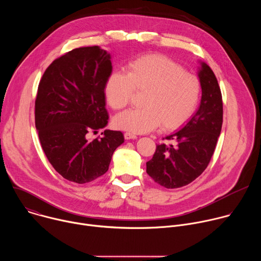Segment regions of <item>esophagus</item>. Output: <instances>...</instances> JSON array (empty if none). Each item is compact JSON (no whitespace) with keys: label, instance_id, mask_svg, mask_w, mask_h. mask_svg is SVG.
<instances>
[{"label":"esophagus","instance_id":"obj_1","mask_svg":"<svg viewBox=\"0 0 261 261\" xmlns=\"http://www.w3.org/2000/svg\"><path fill=\"white\" fill-rule=\"evenodd\" d=\"M124 136H125V139H127V140H130V139H136V138H137L136 134L131 133V132H125Z\"/></svg>","mask_w":261,"mask_h":261}]
</instances>
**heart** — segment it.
Instances as JSON below:
<instances>
[{"mask_svg":"<svg viewBox=\"0 0 261 261\" xmlns=\"http://www.w3.org/2000/svg\"><path fill=\"white\" fill-rule=\"evenodd\" d=\"M134 92H143L142 107L118 115L115 126L131 133H145L160 125L168 131L180 127L194 113L200 83L167 57L146 55L130 62L126 74L111 73L104 86L106 101L116 110L125 108Z\"/></svg>","mask_w":261,"mask_h":261,"instance_id":"1","label":"heart"}]
</instances>
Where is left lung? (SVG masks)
Masks as SVG:
<instances>
[{"label": "left lung", "instance_id": "obj_1", "mask_svg": "<svg viewBox=\"0 0 261 261\" xmlns=\"http://www.w3.org/2000/svg\"><path fill=\"white\" fill-rule=\"evenodd\" d=\"M198 77L201 101L196 114L180 130L165 137L172 144L161 143L146 162V172L167 189L193 181L207 167L223 123L221 90L213 70L200 62Z\"/></svg>", "mask_w": 261, "mask_h": 261}]
</instances>
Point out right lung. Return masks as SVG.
Here are the masks:
<instances>
[{
    "instance_id": "add662e5",
    "label": "right lung",
    "mask_w": 261,
    "mask_h": 261,
    "mask_svg": "<svg viewBox=\"0 0 261 261\" xmlns=\"http://www.w3.org/2000/svg\"><path fill=\"white\" fill-rule=\"evenodd\" d=\"M110 55L99 46L73 49L45 70L35 101V125L53 167L66 179L86 184L103 175L116 148L124 142L121 131L106 127L104 86L113 72Z\"/></svg>"
}]
</instances>
